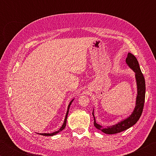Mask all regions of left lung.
Returning <instances> with one entry per match:
<instances>
[{
  "instance_id": "left-lung-1",
  "label": "left lung",
  "mask_w": 156,
  "mask_h": 156,
  "mask_svg": "<svg viewBox=\"0 0 156 156\" xmlns=\"http://www.w3.org/2000/svg\"><path fill=\"white\" fill-rule=\"evenodd\" d=\"M126 63L136 73L135 76L137 84V96L136 107L134 108L133 112H132L131 114L128 118L121 120L120 122H118L115 125L107 126V128L102 127V126L96 122L93 110L92 114H93L94 118V125L96 126V128L102 131V132H104L105 133L115 134L120 133V132H122L126 130V129L130 128L131 126L134 125L138 122V120L142 115V111H143L145 100V89H146L144 76L141 72L138 60L131 53H129L127 55V57L126 58Z\"/></svg>"
}]
</instances>
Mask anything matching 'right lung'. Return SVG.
<instances>
[{
  "mask_svg": "<svg viewBox=\"0 0 156 156\" xmlns=\"http://www.w3.org/2000/svg\"><path fill=\"white\" fill-rule=\"evenodd\" d=\"M73 100H74V99H73V100H72V101L70 102V103L69 104V105H68L67 111V113H66V115H65V118L64 122H63L62 126H61V127L60 128L59 130H58L57 131H54V132H53V133H38V134H40V135L44 136H53L56 135V134H57V133H58L59 132H60L61 131H62L63 129H64L65 128V126H66V124H67V115H68V113H69V110L70 105H71V104H72V102L73 101Z\"/></svg>",
  "mask_w": 156,
  "mask_h": 156,
  "instance_id": "1",
  "label": "right lung"
}]
</instances>
